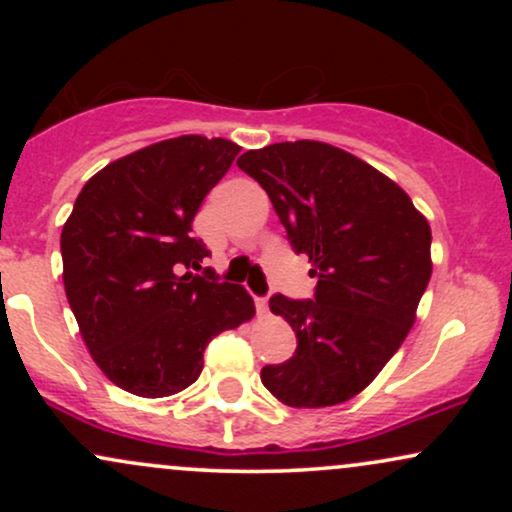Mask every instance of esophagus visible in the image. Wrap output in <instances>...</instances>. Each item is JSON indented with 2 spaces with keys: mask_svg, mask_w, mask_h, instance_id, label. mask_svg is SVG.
<instances>
[{
  "mask_svg": "<svg viewBox=\"0 0 512 512\" xmlns=\"http://www.w3.org/2000/svg\"><path fill=\"white\" fill-rule=\"evenodd\" d=\"M255 308H257V315H267L269 313V303L267 298H255Z\"/></svg>",
  "mask_w": 512,
  "mask_h": 512,
  "instance_id": "1",
  "label": "esophagus"
}]
</instances>
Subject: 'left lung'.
Returning <instances> with one entry per match:
<instances>
[{
	"label": "left lung",
	"instance_id": "obj_1",
	"mask_svg": "<svg viewBox=\"0 0 512 512\" xmlns=\"http://www.w3.org/2000/svg\"><path fill=\"white\" fill-rule=\"evenodd\" d=\"M238 168L272 199L291 248L313 262L310 301L269 298L296 354L262 385L298 409L342 404L373 383L416 320L431 279V226L397 182L325 142L245 151Z\"/></svg>",
	"mask_w": 512,
	"mask_h": 512
}]
</instances>
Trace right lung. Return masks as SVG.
I'll use <instances>...</instances> for the list:
<instances>
[{
	"mask_svg": "<svg viewBox=\"0 0 512 512\" xmlns=\"http://www.w3.org/2000/svg\"><path fill=\"white\" fill-rule=\"evenodd\" d=\"M240 146L182 134L98 170L62 228L64 291L93 361L139 397H170L204 368L216 334L255 315L250 293L202 269L204 197Z\"/></svg>",
	"mask_w": 512,
	"mask_h": 512,
	"instance_id": "add662e5",
	"label": "right lung"
}]
</instances>
